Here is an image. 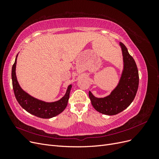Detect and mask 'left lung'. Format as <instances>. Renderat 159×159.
Wrapping results in <instances>:
<instances>
[{
  "label": "left lung",
  "mask_w": 159,
  "mask_h": 159,
  "mask_svg": "<svg viewBox=\"0 0 159 159\" xmlns=\"http://www.w3.org/2000/svg\"><path fill=\"white\" fill-rule=\"evenodd\" d=\"M123 57V70L117 86L111 94L98 98L89 91V97L94 109L107 115H114L123 111L132 103L139 87V71L133 57L127 48L120 42Z\"/></svg>",
  "instance_id": "8db88e82"
}]
</instances>
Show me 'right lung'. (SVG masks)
Returning <instances> with one entry per match:
<instances>
[{"label": "right lung", "instance_id": "obj_1", "mask_svg": "<svg viewBox=\"0 0 159 159\" xmlns=\"http://www.w3.org/2000/svg\"><path fill=\"white\" fill-rule=\"evenodd\" d=\"M17 56L12 68V81L14 95L18 103L27 112L40 118L50 119L61 113L68 105L71 85L68 87L64 97L55 102L48 103L32 97L22 90L17 81L16 75Z\"/></svg>", "mask_w": 159, "mask_h": 159}]
</instances>
